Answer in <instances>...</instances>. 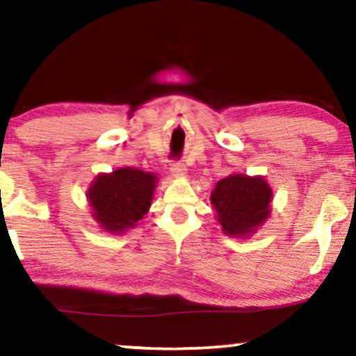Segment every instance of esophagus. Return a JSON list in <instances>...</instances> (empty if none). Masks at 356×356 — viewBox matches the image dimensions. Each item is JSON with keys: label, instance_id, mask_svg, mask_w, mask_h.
Returning a JSON list of instances; mask_svg holds the SVG:
<instances>
[{"label": "esophagus", "instance_id": "34e87169", "mask_svg": "<svg viewBox=\"0 0 356 356\" xmlns=\"http://www.w3.org/2000/svg\"><path fill=\"white\" fill-rule=\"evenodd\" d=\"M171 172L174 174V176H184V174L186 172V166L182 163V161H172Z\"/></svg>", "mask_w": 356, "mask_h": 356}]
</instances>
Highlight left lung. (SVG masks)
<instances>
[{"instance_id":"obj_1","label":"left lung","mask_w":356,"mask_h":356,"mask_svg":"<svg viewBox=\"0 0 356 356\" xmlns=\"http://www.w3.org/2000/svg\"><path fill=\"white\" fill-rule=\"evenodd\" d=\"M210 200L225 234L250 236L268 218L272 190L262 177L236 174L221 179Z\"/></svg>"}]
</instances>
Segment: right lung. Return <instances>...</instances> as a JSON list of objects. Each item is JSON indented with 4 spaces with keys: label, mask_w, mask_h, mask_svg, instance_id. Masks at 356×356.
<instances>
[{
    "label": "right lung",
    "mask_w": 356,
    "mask_h": 356,
    "mask_svg": "<svg viewBox=\"0 0 356 356\" xmlns=\"http://www.w3.org/2000/svg\"><path fill=\"white\" fill-rule=\"evenodd\" d=\"M156 176L134 168L102 174L88 191L94 216L102 227L122 232L134 227L147 212Z\"/></svg>",
    "instance_id": "right-lung-1"
}]
</instances>
